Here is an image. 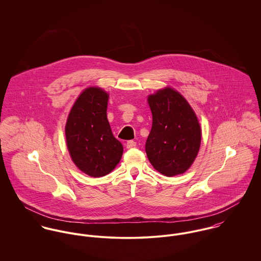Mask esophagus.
Returning a JSON list of instances; mask_svg holds the SVG:
<instances>
[{
	"instance_id": "esophagus-1",
	"label": "esophagus",
	"mask_w": 261,
	"mask_h": 261,
	"mask_svg": "<svg viewBox=\"0 0 261 261\" xmlns=\"http://www.w3.org/2000/svg\"><path fill=\"white\" fill-rule=\"evenodd\" d=\"M125 146H126L127 149H132V148H135L137 146V143L135 141H127Z\"/></svg>"
}]
</instances>
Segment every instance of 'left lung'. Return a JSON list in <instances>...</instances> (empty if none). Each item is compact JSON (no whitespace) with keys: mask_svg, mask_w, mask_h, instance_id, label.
Instances as JSON below:
<instances>
[{"mask_svg":"<svg viewBox=\"0 0 261 261\" xmlns=\"http://www.w3.org/2000/svg\"><path fill=\"white\" fill-rule=\"evenodd\" d=\"M152 124L146 152L152 167L167 177L185 173L200 149L201 128L186 99L172 88L148 98Z\"/></svg>","mask_w":261,"mask_h":261,"instance_id":"left-lung-1","label":"left lung"}]
</instances>
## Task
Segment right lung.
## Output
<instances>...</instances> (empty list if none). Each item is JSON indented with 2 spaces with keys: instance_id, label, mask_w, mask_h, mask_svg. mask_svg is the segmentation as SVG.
Listing matches in <instances>:
<instances>
[{
  "instance_id": "1",
  "label": "right lung",
  "mask_w": 261,
  "mask_h": 261,
  "mask_svg": "<svg viewBox=\"0 0 261 261\" xmlns=\"http://www.w3.org/2000/svg\"><path fill=\"white\" fill-rule=\"evenodd\" d=\"M108 100L109 94L102 89H85L75 101L65 126L67 148L73 163L94 178L111 173L123 151L108 120Z\"/></svg>"
}]
</instances>
